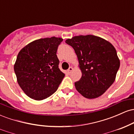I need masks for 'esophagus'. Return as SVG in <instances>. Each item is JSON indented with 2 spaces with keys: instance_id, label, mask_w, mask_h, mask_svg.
Here are the masks:
<instances>
[{
  "instance_id": "1",
  "label": "esophagus",
  "mask_w": 134,
  "mask_h": 134,
  "mask_svg": "<svg viewBox=\"0 0 134 134\" xmlns=\"http://www.w3.org/2000/svg\"><path fill=\"white\" fill-rule=\"evenodd\" d=\"M72 71H73V68H72V67H69V68L68 69V70H67V72H68L69 74H70Z\"/></svg>"
}]
</instances>
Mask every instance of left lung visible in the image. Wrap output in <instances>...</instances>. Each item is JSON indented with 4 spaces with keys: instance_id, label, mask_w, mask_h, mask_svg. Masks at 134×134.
Masks as SVG:
<instances>
[{
    "instance_id": "8db88e82",
    "label": "left lung",
    "mask_w": 134,
    "mask_h": 134,
    "mask_svg": "<svg viewBox=\"0 0 134 134\" xmlns=\"http://www.w3.org/2000/svg\"><path fill=\"white\" fill-rule=\"evenodd\" d=\"M65 42L74 50L82 72L74 83L76 90L87 99L101 96L114 82L120 67L116 49L108 41L91 35L74 36Z\"/></svg>"
}]
</instances>
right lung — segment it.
Masks as SVG:
<instances>
[{
  "instance_id": "obj_1",
  "label": "right lung",
  "mask_w": 134,
  "mask_h": 134,
  "mask_svg": "<svg viewBox=\"0 0 134 134\" xmlns=\"http://www.w3.org/2000/svg\"><path fill=\"white\" fill-rule=\"evenodd\" d=\"M62 38H41L30 43L18 53L14 65L17 81L27 96L37 101L57 90L65 74L58 68L57 51Z\"/></svg>"
}]
</instances>
